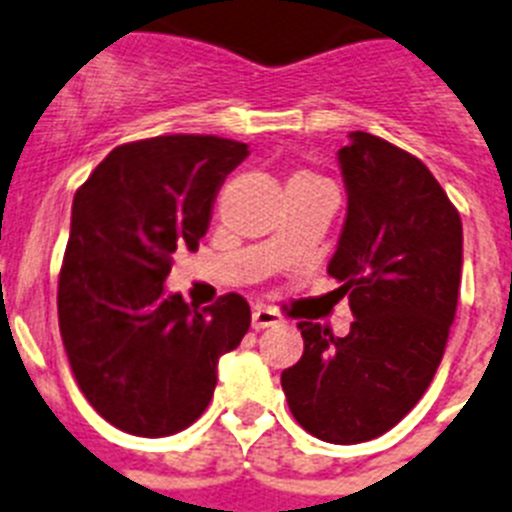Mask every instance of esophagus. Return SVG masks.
<instances>
[{
	"label": "esophagus",
	"mask_w": 512,
	"mask_h": 512,
	"mask_svg": "<svg viewBox=\"0 0 512 512\" xmlns=\"http://www.w3.org/2000/svg\"><path fill=\"white\" fill-rule=\"evenodd\" d=\"M282 323V315L277 310H271L266 305H256L253 307V315H251V325L256 330L261 328H269V325H279Z\"/></svg>",
	"instance_id": "esophagus-1"
}]
</instances>
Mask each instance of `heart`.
I'll use <instances>...</instances> for the list:
<instances>
[{
  "instance_id": "obj_1",
  "label": "heart",
  "mask_w": 512,
  "mask_h": 512,
  "mask_svg": "<svg viewBox=\"0 0 512 512\" xmlns=\"http://www.w3.org/2000/svg\"><path fill=\"white\" fill-rule=\"evenodd\" d=\"M292 179H315V176H310V174H295V176H292Z\"/></svg>"
}]
</instances>
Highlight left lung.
Segmentation results:
<instances>
[{
  "label": "left lung",
  "mask_w": 512,
  "mask_h": 512,
  "mask_svg": "<svg viewBox=\"0 0 512 512\" xmlns=\"http://www.w3.org/2000/svg\"><path fill=\"white\" fill-rule=\"evenodd\" d=\"M338 151L346 223L328 274L354 312L348 336L302 320L305 351L282 372L297 423L361 443L400 423L443 359L461 284V217L420 158L369 133Z\"/></svg>",
  "instance_id": "1"
}]
</instances>
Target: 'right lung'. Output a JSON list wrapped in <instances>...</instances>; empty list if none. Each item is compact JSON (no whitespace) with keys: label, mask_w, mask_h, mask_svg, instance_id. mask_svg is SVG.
Masks as SVG:
<instances>
[{"label":"right lung","mask_w":512,"mask_h":512,"mask_svg":"<svg viewBox=\"0 0 512 512\" xmlns=\"http://www.w3.org/2000/svg\"><path fill=\"white\" fill-rule=\"evenodd\" d=\"M246 143L158 135L117 146L74 194L58 325L79 390L133 436L184 431L205 413L217 361L251 325L241 295L194 307L166 295L176 251H197Z\"/></svg>","instance_id":"right-lung-1"}]
</instances>
